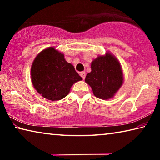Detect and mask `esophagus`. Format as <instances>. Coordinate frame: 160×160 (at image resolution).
<instances>
[{"instance_id":"esophagus-1","label":"esophagus","mask_w":160,"mask_h":160,"mask_svg":"<svg viewBox=\"0 0 160 160\" xmlns=\"http://www.w3.org/2000/svg\"><path fill=\"white\" fill-rule=\"evenodd\" d=\"M80 76L82 77V78L83 80H85V76H86V73H85V71L81 72H80Z\"/></svg>"}]
</instances>
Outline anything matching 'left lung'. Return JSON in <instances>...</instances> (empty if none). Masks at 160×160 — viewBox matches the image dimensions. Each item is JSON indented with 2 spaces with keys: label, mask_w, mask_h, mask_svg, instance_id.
I'll return each mask as SVG.
<instances>
[{
  "label": "left lung",
  "mask_w": 160,
  "mask_h": 160,
  "mask_svg": "<svg viewBox=\"0 0 160 160\" xmlns=\"http://www.w3.org/2000/svg\"><path fill=\"white\" fill-rule=\"evenodd\" d=\"M122 67L112 53L107 51L91 63V72L85 78V82L91 87L94 95L101 99L113 98L123 82Z\"/></svg>",
  "instance_id": "8db88e82"
}]
</instances>
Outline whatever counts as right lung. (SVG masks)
<instances>
[{
	"mask_svg": "<svg viewBox=\"0 0 160 160\" xmlns=\"http://www.w3.org/2000/svg\"><path fill=\"white\" fill-rule=\"evenodd\" d=\"M64 54L48 47L37 54L31 67V80L35 90L45 99L57 101L69 94L72 85L82 80Z\"/></svg>",
	"mask_w": 160,
	"mask_h": 160,
	"instance_id": "add662e5",
	"label": "right lung"
}]
</instances>
